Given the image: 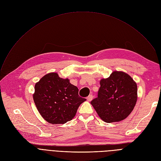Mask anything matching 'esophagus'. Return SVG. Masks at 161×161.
<instances>
[{"label": "esophagus", "instance_id": "34e87169", "mask_svg": "<svg viewBox=\"0 0 161 161\" xmlns=\"http://www.w3.org/2000/svg\"><path fill=\"white\" fill-rule=\"evenodd\" d=\"M92 98H93V97H92V95H89L87 97V100H88V101H91L92 100Z\"/></svg>", "mask_w": 161, "mask_h": 161}]
</instances>
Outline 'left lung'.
<instances>
[{
	"mask_svg": "<svg viewBox=\"0 0 161 161\" xmlns=\"http://www.w3.org/2000/svg\"><path fill=\"white\" fill-rule=\"evenodd\" d=\"M100 84L98 97L91 102L99 117L106 123L125 119L136 103V83L127 74L114 71Z\"/></svg>",
	"mask_w": 161,
	"mask_h": 161,
	"instance_id": "obj_1",
	"label": "left lung"
}]
</instances>
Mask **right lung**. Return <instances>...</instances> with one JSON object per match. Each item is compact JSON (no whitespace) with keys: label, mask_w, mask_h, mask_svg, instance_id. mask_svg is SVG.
Listing matches in <instances>:
<instances>
[{"label":"right lung","mask_w":161,"mask_h":161,"mask_svg":"<svg viewBox=\"0 0 161 161\" xmlns=\"http://www.w3.org/2000/svg\"><path fill=\"white\" fill-rule=\"evenodd\" d=\"M33 99L40 115L52 124H64L72 120L80 105L86 99L78 95V89L69 79L57 73L42 77L35 86Z\"/></svg>","instance_id":"right-lung-1"}]
</instances>
